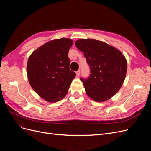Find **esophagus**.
Instances as JSON below:
<instances>
[{
  "instance_id": "1",
  "label": "esophagus",
  "mask_w": 151,
  "mask_h": 151,
  "mask_svg": "<svg viewBox=\"0 0 151 151\" xmlns=\"http://www.w3.org/2000/svg\"><path fill=\"white\" fill-rule=\"evenodd\" d=\"M76 76H80V70L77 71L76 72Z\"/></svg>"
}]
</instances>
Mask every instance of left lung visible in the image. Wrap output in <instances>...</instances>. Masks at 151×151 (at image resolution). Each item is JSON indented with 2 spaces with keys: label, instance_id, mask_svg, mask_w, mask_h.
Masks as SVG:
<instances>
[{
  "label": "left lung",
  "instance_id": "8db88e82",
  "mask_svg": "<svg viewBox=\"0 0 151 151\" xmlns=\"http://www.w3.org/2000/svg\"><path fill=\"white\" fill-rule=\"evenodd\" d=\"M84 52L91 68L89 77L84 80L88 96L97 102H104L119 91L125 80L127 62L116 47L96 39H79L75 42Z\"/></svg>",
  "mask_w": 151,
  "mask_h": 151
}]
</instances>
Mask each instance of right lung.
<instances>
[{
    "label": "right lung",
    "mask_w": 151,
    "mask_h": 151,
    "mask_svg": "<svg viewBox=\"0 0 151 151\" xmlns=\"http://www.w3.org/2000/svg\"><path fill=\"white\" fill-rule=\"evenodd\" d=\"M70 38L47 42L30 54L27 64L29 83L46 101L54 103L68 93L76 73L70 70L68 51L73 45Z\"/></svg>",
    "instance_id": "obj_1"
}]
</instances>
